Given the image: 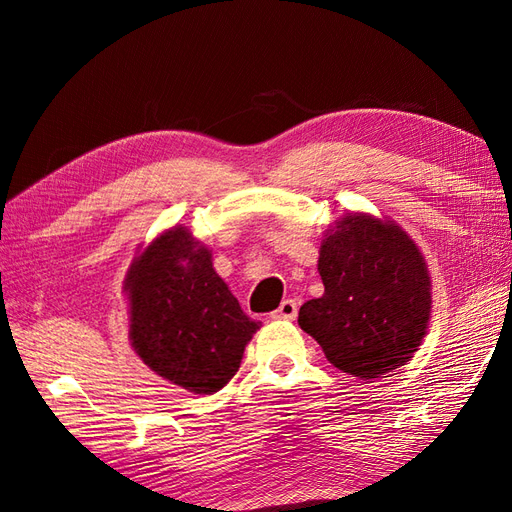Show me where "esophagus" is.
<instances>
[{
	"instance_id": "34e87169",
	"label": "esophagus",
	"mask_w": 512,
	"mask_h": 512,
	"mask_svg": "<svg viewBox=\"0 0 512 512\" xmlns=\"http://www.w3.org/2000/svg\"><path fill=\"white\" fill-rule=\"evenodd\" d=\"M297 312H299L297 301H294V299H284L282 305L277 307L271 316L275 320H294V318H297Z\"/></svg>"
}]
</instances>
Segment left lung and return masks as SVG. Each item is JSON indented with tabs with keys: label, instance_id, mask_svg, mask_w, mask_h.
<instances>
[{
	"label": "left lung",
	"instance_id": "obj_1",
	"mask_svg": "<svg viewBox=\"0 0 512 512\" xmlns=\"http://www.w3.org/2000/svg\"><path fill=\"white\" fill-rule=\"evenodd\" d=\"M320 299L299 309V327L337 369L380 378L412 359L425 337L431 292L425 260L391 222L346 215L320 245Z\"/></svg>",
	"mask_w": 512,
	"mask_h": 512
}]
</instances>
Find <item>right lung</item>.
Listing matches in <instances>:
<instances>
[{
  "instance_id": "obj_1",
  "label": "right lung",
  "mask_w": 512,
  "mask_h": 512,
  "mask_svg": "<svg viewBox=\"0 0 512 512\" xmlns=\"http://www.w3.org/2000/svg\"><path fill=\"white\" fill-rule=\"evenodd\" d=\"M126 290L132 348L158 376L211 395L235 376L260 322L247 318L185 228L160 235L134 258Z\"/></svg>"
}]
</instances>
